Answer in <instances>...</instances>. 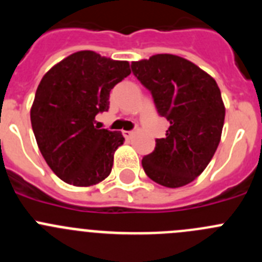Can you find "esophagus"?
I'll return each mask as SVG.
<instances>
[{
  "instance_id": "esophagus-1",
  "label": "esophagus",
  "mask_w": 262,
  "mask_h": 262,
  "mask_svg": "<svg viewBox=\"0 0 262 262\" xmlns=\"http://www.w3.org/2000/svg\"><path fill=\"white\" fill-rule=\"evenodd\" d=\"M122 135H123L126 139H129L134 135V131H126V129H123V131H122Z\"/></svg>"
}]
</instances>
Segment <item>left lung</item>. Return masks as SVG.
<instances>
[{"mask_svg":"<svg viewBox=\"0 0 262 262\" xmlns=\"http://www.w3.org/2000/svg\"><path fill=\"white\" fill-rule=\"evenodd\" d=\"M131 70L150 92L158 114L170 122L166 138L156 139L155 150L141 160L144 171L169 188L191 183L208 166L221 140L225 106L217 83L172 54L133 62Z\"/></svg>","mask_w":262,"mask_h":262,"instance_id":"1","label":"left lung"}]
</instances>
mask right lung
<instances>
[{
  "label": "right lung",
  "instance_id": "add662e5",
  "mask_svg": "<svg viewBox=\"0 0 262 262\" xmlns=\"http://www.w3.org/2000/svg\"><path fill=\"white\" fill-rule=\"evenodd\" d=\"M131 74L127 61L91 50L74 53L44 75L31 109V123L53 172L73 186L88 187L110 174L124 138L98 129L95 117L109 110L110 91Z\"/></svg>",
  "mask_w": 262,
  "mask_h": 262
}]
</instances>
